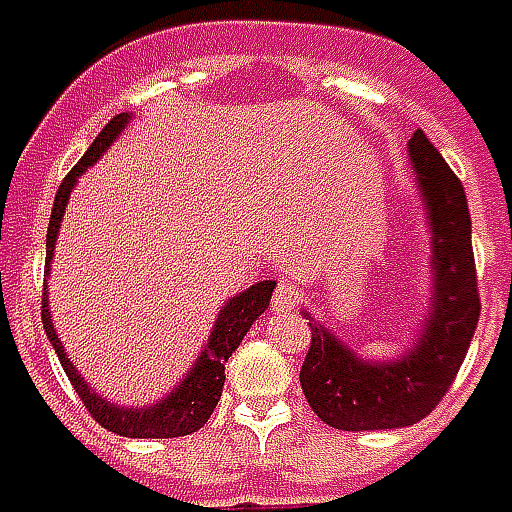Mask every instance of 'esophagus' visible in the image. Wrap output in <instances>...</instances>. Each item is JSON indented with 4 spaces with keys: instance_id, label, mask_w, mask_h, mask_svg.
<instances>
[{
    "instance_id": "obj_1",
    "label": "esophagus",
    "mask_w": 512,
    "mask_h": 512,
    "mask_svg": "<svg viewBox=\"0 0 512 512\" xmlns=\"http://www.w3.org/2000/svg\"><path fill=\"white\" fill-rule=\"evenodd\" d=\"M297 303V289L292 284H278L273 292V311H289Z\"/></svg>"
}]
</instances>
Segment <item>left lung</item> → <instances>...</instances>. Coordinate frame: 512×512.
<instances>
[{
    "instance_id": "1",
    "label": "left lung",
    "mask_w": 512,
    "mask_h": 512,
    "mask_svg": "<svg viewBox=\"0 0 512 512\" xmlns=\"http://www.w3.org/2000/svg\"><path fill=\"white\" fill-rule=\"evenodd\" d=\"M433 228V297L422 336L397 361H364L308 317L311 347L300 386L311 411L336 430H391L424 419L444 400L480 320L466 192L436 146L416 129L408 143Z\"/></svg>"
}]
</instances>
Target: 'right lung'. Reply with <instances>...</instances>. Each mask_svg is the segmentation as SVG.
<instances>
[{
  "mask_svg": "<svg viewBox=\"0 0 512 512\" xmlns=\"http://www.w3.org/2000/svg\"><path fill=\"white\" fill-rule=\"evenodd\" d=\"M129 123V112H121L115 115L101 134L93 140V146L88 148V154L76 162L71 173L65 176L60 190L54 195L52 217H49V231H46V275H49V267H52V253L54 242H57V231H60V220H63L65 204L71 198V190H74L76 179L85 173V170L96 162V159L112 146V140L123 132V126ZM275 281H259L253 284L245 292H239L237 297H231L223 311L217 314V322L212 333H209V342H206L204 353L198 355V361L187 372V378L181 380L179 389H173L165 397L159 400L157 405H146V408H118V405H110V402L99 397V391H93L85 383V378L76 372V366L65 358L63 342L57 339V331L52 325V311H49V292L43 289L41 300V317L43 328H46V336L52 342L54 353L63 364L65 375L71 380V386L76 389V394L82 397L88 413L101 424L107 427L110 433H118V436L126 438H179L190 436L195 430H201L209 416L217 408V400L223 394V383H226V361L231 358V353L237 350L239 342L245 339V333L250 331V325L259 320L264 314V308L270 306V297H273Z\"/></svg>",
  "mask_w": 512,
  "mask_h": 512,
  "instance_id": "add662e5",
  "label": "right lung"
}]
</instances>
